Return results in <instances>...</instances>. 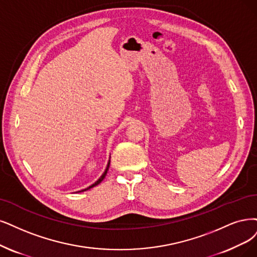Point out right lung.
I'll return each mask as SVG.
<instances>
[{
    "mask_svg": "<svg viewBox=\"0 0 257 257\" xmlns=\"http://www.w3.org/2000/svg\"><path fill=\"white\" fill-rule=\"evenodd\" d=\"M109 165H110V161H109V163H108V165H107V168H106V170H104V173L102 174V176L97 180V181L96 182H95L94 184H92L91 186H89L88 188H85V189H83V191H88V189H90V188H92V187H94V186H96L97 184H99L101 181H102V180L104 179V177H106V175H107V172H108V169H109ZM83 191H81V192H83Z\"/></svg>",
    "mask_w": 257,
    "mask_h": 257,
    "instance_id": "add662e5",
    "label": "right lung"
}]
</instances>
